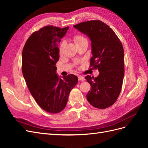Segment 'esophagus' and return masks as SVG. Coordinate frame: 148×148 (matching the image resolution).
<instances>
[{
  "label": "esophagus",
  "instance_id": "34e87169",
  "mask_svg": "<svg viewBox=\"0 0 148 148\" xmlns=\"http://www.w3.org/2000/svg\"><path fill=\"white\" fill-rule=\"evenodd\" d=\"M78 80H79V81H82V82L84 81V79H85L83 77H82V76H80V75L78 76Z\"/></svg>",
  "mask_w": 148,
  "mask_h": 148
}]
</instances>
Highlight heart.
Returning <instances> with one entry per match:
<instances>
[{
	"label": "heart",
	"instance_id": "obj_1",
	"mask_svg": "<svg viewBox=\"0 0 148 148\" xmlns=\"http://www.w3.org/2000/svg\"><path fill=\"white\" fill-rule=\"evenodd\" d=\"M73 41L75 42V43L76 44V45L77 44H79V43H81L83 41H86V38H85L83 36L81 35V34H76L75 35L73 36ZM65 46V42H62L60 45V52H62V51H63V49H64V47Z\"/></svg>",
	"mask_w": 148,
	"mask_h": 148
}]
</instances>
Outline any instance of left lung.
Masks as SVG:
<instances>
[{
	"mask_svg": "<svg viewBox=\"0 0 148 148\" xmlns=\"http://www.w3.org/2000/svg\"><path fill=\"white\" fill-rule=\"evenodd\" d=\"M73 26L90 38V67L99 71L97 77H85L91 89L87 100L96 108L106 109L117 101L122 87L125 69L122 42L112 29L102 21H84Z\"/></svg>",
	"mask_w": 148,
	"mask_h": 148,
	"instance_id": "left-lung-1",
	"label": "left lung"
}]
</instances>
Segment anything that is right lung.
Segmentation results:
<instances>
[{
	"instance_id": "1",
	"label": "right lung",
	"mask_w": 148,
	"mask_h": 148,
	"mask_svg": "<svg viewBox=\"0 0 148 148\" xmlns=\"http://www.w3.org/2000/svg\"><path fill=\"white\" fill-rule=\"evenodd\" d=\"M69 28L48 25L36 31L28 39L22 52V73L29 91L38 104L51 114L65 109L69 94L78 82L73 74L63 78L56 74L58 46Z\"/></svg>"
}]
</instances>
